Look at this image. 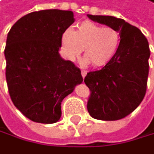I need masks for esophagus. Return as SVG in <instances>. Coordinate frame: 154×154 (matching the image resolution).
Returning <instances> with one entry per match:
<instances>
[{
    "mask_svg": "<svg viewBox=\"0 0 154 154\" xmlns=\"http://www.w3.org/2000/svg\"><path fill=\"white\" fill-rule=\"evenodd\" d=\"M81 75H82V78H85L86 76V75H87V71H85V70H81Z\"/></svg>",
    "mask_w": 154,
    "mask_h": 154,
    "instance_id": "obj_1",
    "label": "esophagus"
}]
</instances>
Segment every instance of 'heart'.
Returning a JSON list of instances; mask_svg holds the SVG:
<instances>
[{
    "label": "heart",
    "instance_id": "1",
    "mask_svg": "<svg viewBox=\"0 0 154 154\" xmlns=\"http://www.w3.org/2000/svg\"><path fill=\"white\" fill-rule=\"evenodd\" d=\"M62 50L70 60L84 49V58L94 67H102L115 57L120 43V34L112 27H103L93 21H83L76 30H65L61 35Z\"/></svg>",
    "mask_w": 154,
    "mask_h": 154
}]
</instances>
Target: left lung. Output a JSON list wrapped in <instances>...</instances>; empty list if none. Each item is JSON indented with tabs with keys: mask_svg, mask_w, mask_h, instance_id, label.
Returning <instances> with one entry per match:
<instances>
[{
	"mask_svg": "<svg viewBox=\"0 0 154 154\" xmlns=\"http://www.w3.org/2000/svg\"><path fill=\"white\" fill-rule=\"evenodd\" d=\"M92 20L116 29L120 34L116 53L98 71L89 72L84 82L90 89L87 109L99 120H118L133 112L146 94L149 47L137 27L112 16H94Z\"/></svg>",
	"mask_w": 154,
	"mask_h": 154,
	"instance_id": "1",
	"label": "left lung"
}]
</instances>
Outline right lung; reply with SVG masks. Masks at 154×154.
Instances as JSON below:
<instances>
[{
    "label": "right lung",
    "mask_w": 154,
    "mask_h": 154,
    "mask_svg": "<svg viewBox=\"0 0 154 154\" xmlns=\"http://www.w3.org/2000/svg\"><path fill=\"white\" fill-rule=\"evenodd\" d=\"M74 21L72 11H35L20 18L8 32V92L16 108L34 122L58 121L63 98L83 80L79 68L58 54L62 33Z\"/></svg>",
    "instance_id": "obj_1"
}]
</instances>
